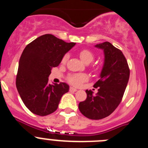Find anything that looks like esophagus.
<instances>
[{
	"mask_svg": "<svg viewBox=\"0 0 148 148\" xmlns=\"http://www.w3.org/2000/svg\"><path fill=\"white\" fill-rule=\"evenodd\" d=\"M70 92H75V91H77V89L74 88V87H70Z\"/></svg>",
	"mask_w": 148,
	"mask_h": 148,
	"instance_id": "obj_1",
	"label": "esophagus"
}]
</instances>
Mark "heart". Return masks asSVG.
<instances>
[{"label":"heart","instance_id":"1","mask_svg":"<svg viewBox=\"0 0 148 148\" xmlns=\"http://www.w3.org/2000/svg\"><path fill=\"white\" fill-rule=\"evenodd\" d=\"M79 56L80 58L84 63L85 64H90L93 61L94 58H95V54L92 53V51L90 49H82L79 53ZM69 56L68 54H65L63 56L62 59H61V63L62 64H65L67 61ZM88 75L84 73H81V74H73L70 75L68 77V82L72 84L73 85L75 86H79L81 85L83 82H86L88 80Z\"/></svg>","mask_w":148,"mask_h":148}]
</instances>
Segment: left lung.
<instances>
[{
    "mask_svg": "<svg viewBox=\"0 0 148 148\" xmlns=\"http://www.w3.org/2000/svg\"><path fill=\"white\" fill-rule=\"evenodd\" d=\"M95 47L103 49L104 55L100 78L94 84V87H99L98 92L93 95L91 90H86L87 99L79 103L78 108L87 118L99 120L110 116L121 101L130 69L122 52L112 44L106 41Z\"/></svg>",
    "mask_w": 148,
    "mask_h": 148,
    "instance_id": "left-lung-1",
    "label": "left lung"
}]
</instances>
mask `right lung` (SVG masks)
I'll return each mask as SVG.
<instances>
[{
  "label": "right lung",
  "mask_w": 148,
  "mask_h": 148,
  "mask_svg": "<svg viewBox=\"0 0 148 148\" xmlns=\"http://www.w3.org/2000/svg\"><path fill=\"white\" fill-rule=\"evenodd\" d=\"M51 34L34 40L23 49L18 64L16 87L23 104L34 114L44 116L57 110L69 85L61 82L50 84L48 78L63 56L75 46Z\"/></svg>",
  "instance_id": "right-lung-1"
}]
</instances>
